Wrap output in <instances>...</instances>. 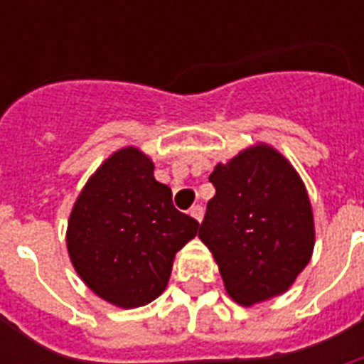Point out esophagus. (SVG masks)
I'll return each mask as SVG.
<instances>
[{
  "instance_id": "1",
  "label": "esophagus",
  "mask_w": 364,
  "mask_h": 364,
  "mask_svg": "<svg viewBox=\"0 0 364 364\" xmlns=\"http://www.w3.org/2000/svg\"><path fill=\"white\" fill-rule=\"evenodd\" d=\"M191 215L200 223L202 221V217H204V208H202V205H193V208H191Z\"/></svg>"
}]
</instances>
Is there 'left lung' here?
Returning <instances> with one entry per match:
<instances>
[{"label": "left lung", "mask_w": 364, "mask_h": 364, "mask_svg": "<svg viewBox=\"0 0 364 364\" xmlns=\"http://www.w3.org/2000/svg\"><path fill=\"white\" fill-rule=\"evenodd\" d=\"M210 181L215 196L198 238L213 255L234 302L253 306L285 293L310 262L314 211L299 171L277 149L257 143Z\"/></svg>", "instance_id": "1"}]
</instances>
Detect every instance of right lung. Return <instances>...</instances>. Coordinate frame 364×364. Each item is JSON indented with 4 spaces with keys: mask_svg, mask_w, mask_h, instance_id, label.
<instances>
[{
    "mask_svg": "<svg viewBox=\"0 0 364 364\" xmlns=\"http://www.w3.org/2000/svg\"><path fill=\"white\" fill-rule=\"evenodd\" d=\"M198 227L176 210L171 188L154 179L153 160L124 147L88 177L70 213L65 243L85 285L128 310L164 293L176 253Z\"/></svg>",
    "mask_w": 364,
    "mask_h": 364,
    "instance_id": "right-lung-1",
    "label": "right lung"
}]
</instances>
